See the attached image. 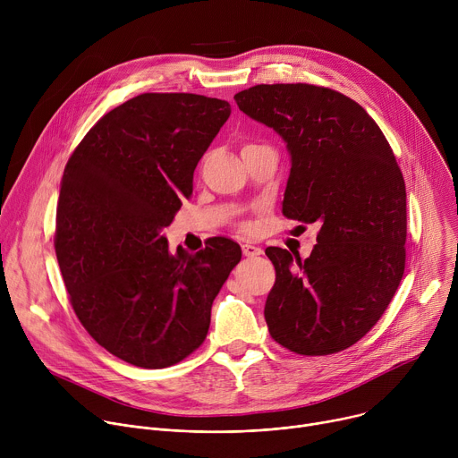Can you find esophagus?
Returning <instances> with one entry per match:
<instances>
[{"instance_id":"1","label":"esophagus","mask_w":458,"mask_h":458,"mask_svg":"<svg viewBox=\"0 0 458 458\" xmlns=\"http://www.w3.org/2000/svg\"><path fill=\"white\" fill-rule=\"evenodd\" d=\"M260 253H263V250H260L259 246L250 244V242L242 244V255H244V257H257V255H260Z\"/></svg>"}]
</instances>
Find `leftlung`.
<instances>
[{"label":"left lung","instance_id":"obj_1","mask_svg":"<svg viewBox=\"0 0 458 458\" xmlns=\"http://www.w3.org/2000/svg\"><path fill=\"white\" fill-rule=\"evenodd\" d=\"M239 110L283 138L290 175L283 214L320 226L301 260L270 246V335L290 352L328 355L362 339L394 299L406 263V186L377 123L332 89L255 85Z\"/></svg>","mask_w":458,"mask_h":458}]
</instances>
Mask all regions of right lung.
I'll list each match as a JSON object with an SVG mask.
<instances>
[{"instance_id":"right-lung-1","label":"right lung","mask_w":458,"mask_h":458,"mask_svg":"<svg viewBox=\"0 0 458 458\" xmlns=\"http://www.w3.org/2000/svg\"><path fill=\"white\" fill-rule=\"evenodd\" d=\"M230 114L216 98L141 94L105 114L64 166L59 270L85 330L128 364L166 368L198 350L241 260L225 237L191 255L182 246L170 253L161 235Z\"/></svg>"}]
</instances>
